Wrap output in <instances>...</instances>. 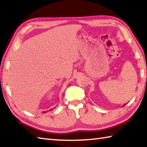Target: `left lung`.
Segmentation results:
<instances>
[{"mask_svg":"<svg viewBox=\"0 0 147 147\" xmlns=\"http://www.w3.org/2000/svg\"><path fill=\"white\" fill-rule=\"evenodd\" d=\"M125 105H126V104H125V105H123V106H122V107H123V106H125Z\"/></svg>","mask_w":147,"mask_h":147,"instance_id":"1","label":"left lung"}]
</instances>
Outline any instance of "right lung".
<instances>
[{
  "label": "right lung",
  "instance_id": "add662e5",
  "mask_svg": "<svg viewBox=\"0 0 147 147\" xmlns=\"http://www.w3.org/2000/svg\"><path fill=\"white\" fill-rule=\"evenodd\" d=\"M53 110V109H51V110H50L49 111H51V110ZM47 111H42V113H46Z\"/></svg>",
  "mask_w": 147,
  "mask_h": 147
}]
</instances>
